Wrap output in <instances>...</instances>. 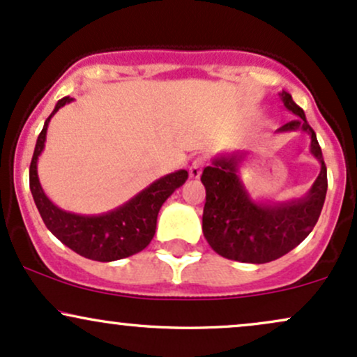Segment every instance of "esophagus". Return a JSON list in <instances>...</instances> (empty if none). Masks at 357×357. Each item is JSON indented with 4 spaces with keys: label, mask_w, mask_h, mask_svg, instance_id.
Wrapping results in <instances>:
<instances>
[{
    "label": "esophagus",
    "mask_w": 357,
    "mask_h": 357,
    "mask_svg": "<svg viewBox=\"0 0 357 357\" xmlns=\"http://www.w3.org/2000/svg\"><path fill=\"white\" fill-rule=\"evenodd\" d=\"M204 167H206V160L204 158H195L194 162H192V165L189 168V174L192 178H199L200 174H202Z\"/></svg>",
    "instance_id": "1"
}]
</instances>
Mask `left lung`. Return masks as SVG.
<instances>
[{
  "label": "left lung",
  "mask_w": 357,
  "mask_h": 357,
  "mask_svg": "<svg viewBox=\"0 0 357 357\" xmlns=\"http://www.w3.org/2000/svg\"><path fill=\"white\" fill-rule=\"evenodd\" d=\"M283 106L297 118L276 130V133L300 131L310 136V155L320 172L303 197L290 200L255 199L241 180V167L250 151H224L212 158L202 172L206 206L202 232L209 246L222 258L241 263L273 261L297 248L319 221L327 194V168L317 136L307 123L302 107L288 92H278Z\"/></svg>",
  "instance_id": "8db88e82"
}]
</instances>
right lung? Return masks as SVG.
<instances>
[{"mask_svg": "<svg viewBox=\"0 0 357 357\" xmlns=\"http://www.w3.org/2000/svg\"><path fill=\"white\" fill-rule=\"evenodd\" d=\"M74 101L66 96L55 104L54 111L45 119L42 133L35 145L33 158L30 163V190L35 206L49 229L60 243L84 258L94 261H116L128 256L139 253L150 244L157 229V218L160 207L185 183L187 170H177L160 177L142 192L133 195L125 204L102 214H75L55 206L42 189L37 163L47 142V128L50 119L60 107Z\"/></svg>", "mask_w": 357, "mask_h": 357, "instance_id": "1", "label": "right lung"}]
</instances>
